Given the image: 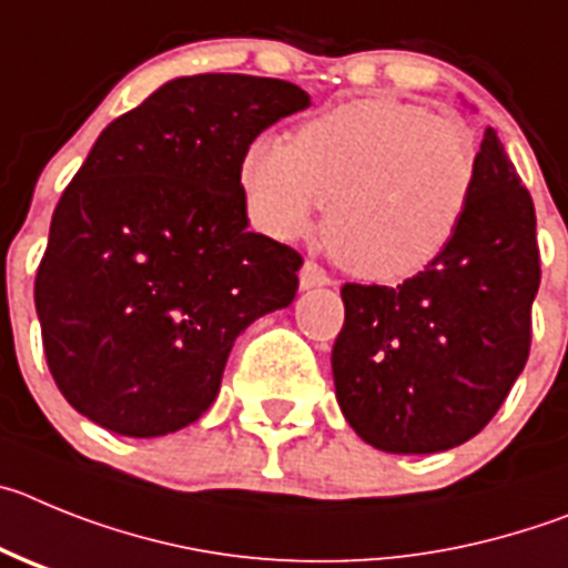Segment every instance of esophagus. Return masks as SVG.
Here are the masks:
<instances>
[{
	"label": "esophagus",
	"mask_w": 568,
	"mask_h": 568,
	"mask_svg": "<svg viewBox=\"0 0 568 568\" xmlns=\"http://www.w3.org/2000/svg\"><path fill=\"white\" fill-rule=\"evenodd\" d=\"M320 285H331V277L325 274L322 265H316L314 260H308V263L300 268V288L308 291V288H320Z\"/></svg>",
	"instance_id": "1"
}]
</instances>
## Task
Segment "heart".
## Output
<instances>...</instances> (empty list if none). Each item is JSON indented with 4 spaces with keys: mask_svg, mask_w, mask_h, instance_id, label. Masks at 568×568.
<instances>
[{
    "mask_svg": "<svg viewBox=\"0 0 568 568\" xmlns=\"http://www.w3.org/2000/svg\"><path fill=\"white\" fill-rule=\"evenodd\" d=\"M478 146L462 121L398 101L336 106L296 130L294 144L257 138L240 181L254 221L280 240L311 229L347 272L402 280L438 257L473 197Z\"/></svg>",
    "mask_w": 568,
    "mask_h": 568,
    "instance_id": "b5f03b06",
    "label": "heart"
}]
</instances>
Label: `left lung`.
<instances>
[{"instance_id":"1","label":"left lung","mask_w":568,"mask_h":568,"mask_svg":"<svg viewBox=\"0 0 568 568\" xmlns=\"http://www.w3.org/2000/svg\"><path fill=\"white\" fill-rule=\"evenodd\" d=\"M540 285L532 197L493 126L453 240L396 288L342 285L336 402L371 447L424 456L469 442L529 356Z\"/></svg>"}]
</instances>
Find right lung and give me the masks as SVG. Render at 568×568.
I'll return each instance as SVG.
<instances>
[{"label": "right lung", "mask_w": 568, "mask_h": 568, "mask_svg": "<svg viewBox=\"0 0 568 568\" xmlns=\"http://www.w3.org/2000/svg\"><path fill=\"white\" fill-rule=\"evenodd\" d=\"M305 106L291 81L181 75L101 132L33 291L48 367L81 416L130 438L181 430L217 398L234 339L294 303L303 257L248 232L240 166Z\"/></svg>", "instance_id": "1"}]
</instances>
